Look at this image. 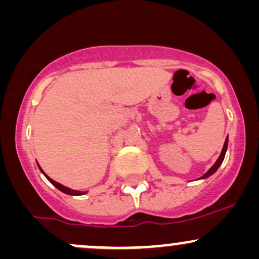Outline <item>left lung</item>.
Here are the masks:
<instances>
[{"label":"left lung","instance_id":"left-lung-1","mask_svg":"<svg viewBox=\"0 0 259 259\" xmlns=\"http://www.w3.org/2000/svg\"><path fill=\"white\" fill-rule=\"evenodd\" d=\"M227 148H228V138H227V140H225V142H224V146H223V150H222V153H221V156H219V158L217 159V162L214 163V165H213V167L210 168L209 170H208L207 173L204 174L203 177H202V178H207V177H209V175H212V174L214 173V171L217 170V169L219 168V165L222 164V163H223V159H224V157H225V152H227Z\"/></svg>","mask_w":259,"mask_h":259}]
</instances>
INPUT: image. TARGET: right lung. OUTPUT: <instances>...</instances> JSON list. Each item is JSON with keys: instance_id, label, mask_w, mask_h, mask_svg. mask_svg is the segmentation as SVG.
Here are the masks:
<instances>
[{"instance_id": "right-lung-1", "label": "right lung", "mask_w": 259, "mask_h": 259, "mask_svg": "<svg viewBox=\"0 0 259 259\" xmlns=\"http://www.w3.org/2000/svg\"><path fill=\"white\" fill-rule=\"evenodd\" d=\"M38 168H40V165H38ZM40 169H41V168H40ZM41 171H42V169H41ZM42 173H44V171H42ZM44 174H45V173H44ZM45 177H46L47 179H49V181H50V183L52 184V185H55L56 187H57L58 190H61L62 192H64V194H67V195H82V192H81V191H75V190L69 189V187H65V186H63V185H61V184L57 183V181L52 180L51 178L47 177L46 174H45Z\"/></svg>"}]
</instances>
